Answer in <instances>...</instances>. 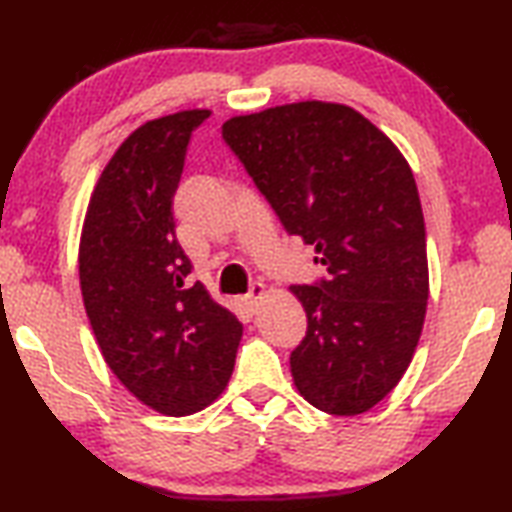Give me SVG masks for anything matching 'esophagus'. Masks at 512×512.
I'll list each match as a JSON object with an SVG mask.
<instances>
[{
	"instance_id": "1",
	"label": "esophagus",
	"mask_w": 512,
	"mask_h": 512,
	"mask_svg": "<svg viewBox=\"0 0 512 512\" xmlns=\"http://www.w3.org/2000/svg\"><path fill=\"white\" fill-rule=\"evenodd\" d=\"M264 293H266V289H264L262 282H253V284H250V291L246 293L244 298H241V305L246 307L248 314H257L259 302H262Z\"/></svg>"
}]
</instances>
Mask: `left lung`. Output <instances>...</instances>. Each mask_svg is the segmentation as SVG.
<instances>
[{
    "instance_id": "obj_1",
    "label": "left lung",
    "mask_w": 512,
    "mask_h": 512,
    "mask_svg": "<svg viewBox=\"0 0 512 512\" xmlns=\"http://www.w3.org/2000/svg\"><path fill=\"white\" fill-rule=\"evenodd\" d=\"M221 133L284 230L327 268L291 287L307 311L291 352L300 395L332 415L372 409L409 368L427 314V239L409 162L341 103H287L232 117Z\"/></svg>"
}]
</instances>
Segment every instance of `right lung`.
Instances as JSON below:
<instances>
[{
	"mask_svg": "<svg viewBox=\"0 0 512 512\" xmlns=\"http://www.w3.org/2000/svg\"><path fill=\"white\" fill-rule=\"evenodd\" d=\"M210 110L146 121L106 164L85 214L79 275L103 359L142 404L192 415L223 393L244 327L192 282L173 194Z\"/></svg>",
	"mask_w": 512,
	"mask_h": 512,
	"instance_id": "obj_1",
	"label": "right lung"
}]
</instances>
